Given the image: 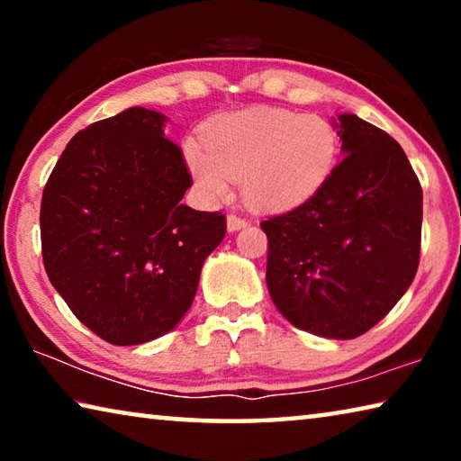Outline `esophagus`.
<instances>
[{"mask_svg":"<svg viewBox=\"0 0 461 461\" xmlns=\"http://www.w3.org/2000/svg\"><path fill=\"white\" fill-rule=\"evenodd\" d=\"M248 225V221L244 220V217H240V215H233V213H230L228 215V231H240V230H244Z\"/></svg>","mask_w":461,"mask_h":461,"instance_id":"34e87169","label":"esophagus"}]
</instances>
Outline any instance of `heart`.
Here are the masks:
<instances>
[{"instance_id":"obj_1","label":"heart","mask_w":461,"mask_h":461,"mask_svg":"<svg viewBox=\"0 0 461 461\" xmlns=\"http://www.w3.org/2000/svg\"><path fill=\"white\" fill-rule=\"evenodd\" d=\"M205 142L186 138L183 158L199 191L223 199L241 178L249 207L280 212L321 189L338 160V131L319 115L249 107L207 123Z\"/></svg>"}]
</instances>
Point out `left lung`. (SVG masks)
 Listing matches in <instances>:
<instances>
[{
	"label": "left lung",
	"instance_id": "1",
	"mask_svg": "<svg viewBox=\"0 0 461 461\" xmlns=\"http://www.w3.org/2000/svg\"><path fill=\"white\" fill-rule=\"evenodd\" d=\"M333 126L339 165L313 197L262 221L267 285L288 323L327 339L376 325L417 275L423 191L396 140L354 113Z\"/></svg>",
	"mask_w": 461,
	"mask_h": 461
}]
</instances>
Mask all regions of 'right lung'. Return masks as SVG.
<instances>
[{"label": "right lung", "mask_w": 461, "mask_h": 461, "mask_svg": "<svg viewBox=\"0 0 461 461\" xmlns=\"http://www.w3.org/2000/svg\"><path fill=\"white\" fill-rule=\"evenodd\" d=\"M167 115L130 107L67 144L42 193L41 236L52 286L83 325L113 346L175 330L225 215L181 203L191 186Z\"/></svg>", "instance_id": "right-lung-1"}]
</instances>
